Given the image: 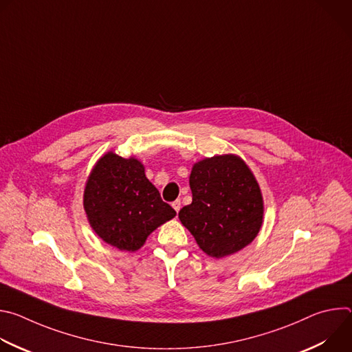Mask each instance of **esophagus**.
Here are the masks:
<instances>
[{"label": "esophagus", "mask_w": 352, "mask_h": 352, "mask_svg": "<svg viewBox=\"0 0 352 352\" xmlns=\"http://www.w3.org/2000/svg\"><path fill=\"white\" fill-rule=\"evenodd\" d=\"M173 208H174V210H175L177 213L179 212V209H181V200H179V199L174 200V202H173Z\"/></svg>", "instance_id": "esophagus-1"}]
</instances>
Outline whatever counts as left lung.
Here are the masks:
<instances>
[{"label":"left lung","instance_id":"8db88e82","mask_svg":"<svg viewBox=\"0 0 352 352\" xmlns=\"http://www.w3.org/2000/svg\"><path fill=\"white\" fill-rule=\"evenodd\" d=\"M192 204L178 217L199 248L213 258L238 252L258 235L263 199L248 166L236 156H214L193 166Z\"/></svg>","mask_w":352,"mask_h":352}]
</instances>
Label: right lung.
Listing matches in <instances>:
<instances>
[{"label":"right lung","instance_id":"1","mask_svg":"<svg viewBox=\"0 0 352 352\" xmlns=\"http://www.w3.org/2000/svg\"><path fill=\"white\" fill-rule=\"evenodd\" d=\"M83 206L94 232L120 250H138L159 226L175 217L136 159L109 152L86 182Z\"/></svg>","mask_w":352,"mask_h":352}]
</instances>
